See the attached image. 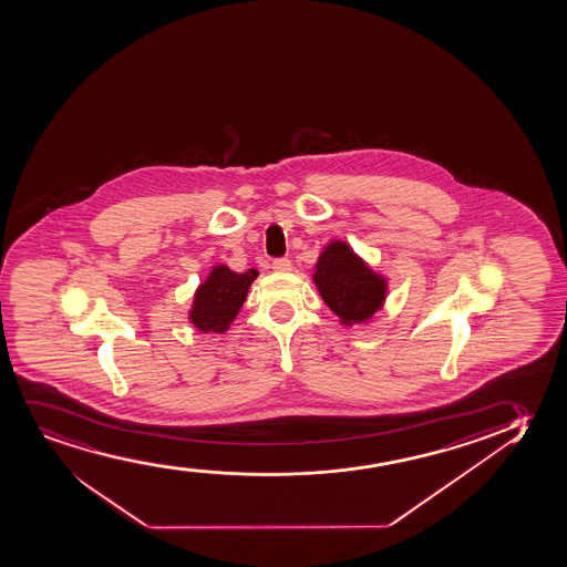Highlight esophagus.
<instances>
[{"label": "esophagus", "instance_id": "obj_1", "mask_svg": "<svg viewBox=\"0 0 567 567\" xmlns=\"http://www.w3.org/2000/svg\"><path fill=\"white\" fill-rule=\"evenodd\" d=\"M291 268H293V265H291L289 258H276L272 262L274 272H291Z\"/></svg>", "mask_w": 567, "mask_h": 567}]
</instances>
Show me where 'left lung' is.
<instances>
[{
	"label": "left lung",
	"instance_id": "8db88e82",
	"mask_svg": "<svg viewBox=\"0 0 567 567\" xmlns=\"http://www.w3.org/2000/svg\"><path fill=\"white\" fill-rule=\"evenodd\" d=\"M316 289L343 326L365 323L388 299L385 276L373 272L344 241H330L316 260Z\"/></svg>",
	"mask_w": 567,
	"mask_h": 567
}]
</instances>
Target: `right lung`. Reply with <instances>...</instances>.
<instances>
[{"instance_id":"right-lung-1","label":"right lung","mask_w":567,"mask_h":567,"mask_svg":"<svg viewBox=\"0 0 567 567\" xmlns=\"http://www.w3.org/2000/svg\"><path fill=\"white\" fill-rule=\"evenodd\" d=\"M257 276L258 270L255 268L239 274L229 270L226 265L213 266L207 280L195 289L189 322L203 333L228 331L229 323L236 320L237 312L244 307L247 291Z\"/></svg>"}]
</instances>
